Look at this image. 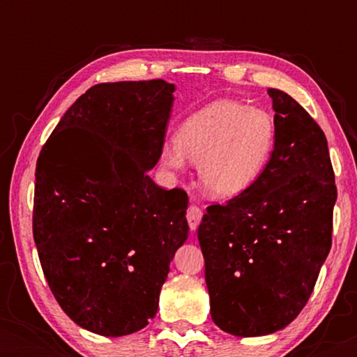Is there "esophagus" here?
<instances>
[{
    "mask_svg": "<svg viewBox=\"0 0 357 357\" xmlns=\"http://www.w3.org/2000/svg\"><path fill=\"white\" fill-rule=\"evenodd\" d=\"M202 218H203V209L197 206V204H190L187 209V221L192 231H197L199 222H202Z\"/></svg>",
    "mask_w": 357,
    "mask_h": 357,
    "instance_id": "34e87169",
    "label": "esophagus"
}]
</instances>
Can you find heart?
<instances>
[{"label": "heart", "mask_w": 357, "mask_h": 357, "mask_svg": "<svg viewBox=\"0 0 357 357\" xmlns=\"http://www.w3.org/2000/svg\"><path fill=\"white\" fill-rule=\"evenodd\" d=\"M276 120L260 107L214 100L180 123L175 143L160 151V164L182 172L198 164L199 182L219 198L238 197L257 183L275 154Z\"/></svg>", "instance_id": "1"}]
</instances>
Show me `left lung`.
Segmentation results:
<instances>
[{"label":"left lung","instance_id":"8db88e82","mask_svg":"<svg viewBox=\"0 0 357 357\" xmlns=\"http://www.w3.org/2000/svg\"><path fill=\"white\" fill-rule=\"evenodd\" d=\"M278 139L257 183L211 204L198 227L213 321L226 333L263 336L299 315L328 257L336 202L325 133L280 89Z\"/></svg>","mask_w":357,"mask_h":357}]
</instances>
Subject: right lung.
Here are the masks:
<instances>
[{"label": "right lung", "instance_id": "right-lung-1", "mask_svg": "<svg viewBox=\"0 0 357 357\" xmlns=\"http://www.w3.org/2000/svg\"><path fill=\"white\" fill-rule=\"evenodd\" d=\"M174 91L164 79L92 86L37 159L32 229L43 275L65 314L92 333L144 328L188 237L187 193L148 175Z\"/></svg>", "mask_w": 357, "mask_h": 357}]
</instances>
